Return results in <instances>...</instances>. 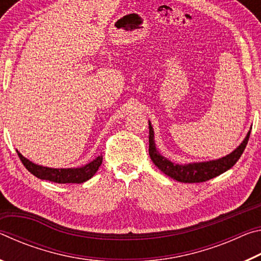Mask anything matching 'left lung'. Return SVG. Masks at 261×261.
Segmentation results:
<instances>
[{
    "label": "left lung",
    "instance_id": "left-lung-1",
    "mask_svg": "<svg viewBox=\"0 0 261 261\" xmlns=\"http://www.w3.org/2000/svg\"><path fill=\"white\" fill-rule=\"evenodd\" d=\"M148 127H149V156L159 169H160L163 174H166L169 177L174 178L178 182L183 183H200L208 180L211 178H214L216 176L226 173L227 170L235 165L238 161V159L244 152L246 147L247 140L251 134V129L246 134L244 140L240 144V146L233 149L231 153L227 154L226 156L215 159V160L210 161H201V162H189V163H176L170 161L159 152L156 148L155 140H154V130L152 126V123L148 121Z\"/></svg>",
    "mask_w": 261,
    "mask_h": 261
}]
</instances>
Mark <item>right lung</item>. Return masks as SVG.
Instances as JSON below:
<instances>
[{
  "label": "right lung",
  "mask_w": 261,
  "mask_h": 261,
  "mask_svg": "<svg viewBox=\"0 0 261 261\" xmlns=\"http://www.w3.org/2000/svg\"><path fill=\"white\" fill-rule=\"evenodd\" d=\"M17 154H18L20 161L23 162L26 169L31 174H33L35 177L61 184H79L86 182V180L93 177L94 174L98 171L99 167L101 166V163H102V155H99L93 161L88 162L85 166L78 168H50L37 165V163L30 161L29 159L21 155L18 151H17Z\"/></svg>",
  "instance_id": "right-lung-1"
}]
</instances>
